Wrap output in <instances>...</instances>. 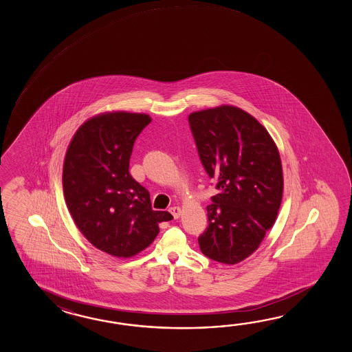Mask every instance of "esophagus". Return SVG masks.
Returning a JSON list of instances; mask_svg holds the SVG:
<instances>
[{
  "instance_id": "34e87169",
  "label": "esophagus",
  "mask_w": 352,
  "mask_h": 352,
  "mask_svg": "<svg viewBox=\"0 0 352 352\" xmlns=\"http://www.w3.org/2000/svg\"><path fill=\"white\" fill-rule=\"evenodd\" d=\"M170 212L173 214V217H175V219H179V217H181V208H179V206H173L171 209H170Z\"/></svg>"
}]
</instances>
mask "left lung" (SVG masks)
<instances>
[{
    "label": "left lung",
    "mask_w": 352,
    "mask_h": 352,
    "mask_svg": "<svg viewBox=\"0 0 352 352\" xmlns=\"http://www.w3.org/2000/svg\"><path fill=\"white\" fill-rule=\"evenodd\" d=\"M202 166L217 181L209 226L199 236L202 254L236 264L253 254L276 223L283 196L277 144L253 116L220 105L188 116Z\"/></svg>",
    "instance_id": "left-lung-1"
}]
</instances>
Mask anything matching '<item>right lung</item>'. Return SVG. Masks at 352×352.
I'll return each instance as SVG.
<instances>
[{
  "label": "right lung",
  "mask_w": 352,
  "mask_h": 352,
  "mask_svg": "<svg viewBox=\"0 0 352 352\" xmlns=\"http://www.w3.org/2000/svg\"><path fill=\"white\" fill-rule=\"evenodd\" d=\"M146 113L105 112L85 120L67 146L63 190L85 239L116 258H132L156 239L158 224L173 217L151 208L150 192L129 173Z\"/></svg>",
  "instance_id": "right-lung-1"
}]
</instances>
